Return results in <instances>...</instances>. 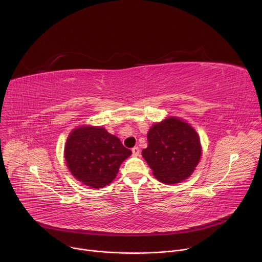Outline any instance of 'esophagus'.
<instances>
[{"label":"esophagus","mask_w":262,"mask_h":262,"mask_svg":"<svg viewBox=\"0 0 262 262\" xmlns=\"http://www.w3.org/2000/svg\"><path fill=\"white\" fill-rule=\"evenodd\" d=\"M132 152H133V155L134 156H139L140 155V149L138 146H135L132 148Z\"/></svg>","instance_id":"34e87169"}]
</instances>
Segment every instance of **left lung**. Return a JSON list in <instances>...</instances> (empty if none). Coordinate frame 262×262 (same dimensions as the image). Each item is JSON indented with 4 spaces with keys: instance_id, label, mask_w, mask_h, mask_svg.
<instances>
[{
    "instance_id": "left-lung-1",
    "label": "left lung",
    "mask_w": 262,
    "mask_h": 262,
    "mask_svg": "<svg viewBox=\"0 0 262 262\" xmlns=\"http://www.w3.org/2000/svg\"><path fill=\"white\" fill-rule=\"evenodd\" d=\"M147 147L142 156L163 184L172 185L188 178L201 158L199 135L188 123L168 118L155 124L147 134Z\"/></svg>"
}]
</instances>
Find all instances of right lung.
I'll use <instances>...</instances> for the list:
<instances>
[{"label":"right lung","mask_w":262,"mask_h":262,"mask_svg":"<svg viewBox=\"0 0 262 262\" xmlns=\"http://www.w3.org/2000/svg\"><path fill=\"white\" fill-rule=\"evenodd\" d=\"M132 150L104 127L84 126L74 129L66 143L67 166L79 182L92 188L112 183L121 163Z\"/></svg>","instance_id":"obj_1"}]
</instances>
